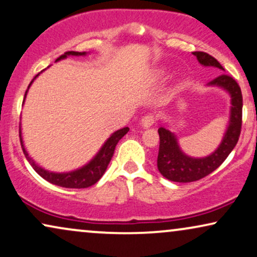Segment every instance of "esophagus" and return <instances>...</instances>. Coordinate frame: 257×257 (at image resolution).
Masks as SVG:
<instances>
[{
	"label": "esophagus",
	"instance_id": "esophagus-1",
	"mask_svg": "<svg viewBox=\"0 0 257 257\" xmlns=\"http://www.w3.org/2000/svg\"><path fill=\"white\" fill-rule=\"evenodd\" d=\"M155 121H156V116L153 115V114H146L144 118L142 119V126L143 127H145V128H148V127H151V126L155 124Z\"/></svg>",
	"mask_w": 257,
	"mask_h": 257
}]
</instances>
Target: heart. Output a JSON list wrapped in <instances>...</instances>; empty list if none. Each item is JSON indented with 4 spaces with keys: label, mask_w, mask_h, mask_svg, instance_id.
<instances>
[{
    "label": "heart",
    "mask_w": 257,
    "mask_h": 257,
    "mask_svg": "<svg viewBox=\"0 0 257 257\" xmlns=\"http://www.w3.org/2000/svg\"><path fill=\"white\" fill-rule=\"evenodd\" d=\"M165 75V71H158V73H157V78H163V76Z\"/></svg>",
    "instance_id": "heart-1"
}]
</instances>
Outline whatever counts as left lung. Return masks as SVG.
Returning <instances> with one entry per match:
<instances>
[{
	"label": "left lung",
	"instance_id": "1",
	"mask_svg": "<svg viewBox=\"0 0 257 257\" xmlns=\"http://www.w3.org/2000/svg\"><path fill=\"white\" fill-rule=\"evenodd\" d=\"M198 62L205 67H216L224 71L222 65L215 58L204 52L192 53ZM208 86H216L223 88L230 94L231 107L228 128L224 133L221 144L211 155L203 158H194L185 155L178 145L177 137L168 127L163 126L158 128L159 152L157 166L159 172L166 179L178 183H189L202 179L209 173L215 171L237 144L242 126V92L235 79L222 73L217 78L208 82Z\"/></svg>",
	"mask_w": 257,
	"mask_h": 257
}]
</instances>
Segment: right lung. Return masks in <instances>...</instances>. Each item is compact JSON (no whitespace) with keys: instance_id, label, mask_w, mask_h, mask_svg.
Returning <instances> with one entry per match:
<instances>
[{"instance_id":"add662e5","label":"right lung","mask_w":257,"mask_h":257,"mask_svg":"<svg viewBox=\"0 0 257 257\" xmlns=\"http://www.w3.org/2000/svg\"><path fill=\"white\" fill-rule=\"evenodd\" d=\"M69 55H74V56L86 55V52H73V51L66 52L65 54L56 59V61L66 59ZM38 76L39 74L35 75V78L32 80V82L28 86V89L33 84V81H34ZM28 89L26 91L25 99H26ZM23 102H25V100H23ZM128 130H130L128 127H124L121 130H118V131H115L114 133H112L111 137H109L107 141L104 143V145L101 146V149L99 150V152L96 153L94 157H93V159H91V161H89L86 165L82 166V168L76 169L74 171H69V172H52V171H48V170H45L40 165L36 164V163L31 158V156L28 155L25 145H23L21 127H20V142H21L23 153H25L27 161L31 163L33 169H34L43 179H46L47 182L52 183V184L62 186V188L82 189V188H88V186H92L93 184H95V183L102 177V175L105 173L106 169H107L108 163L111 162L116 144H118V142L128 132Z\"/></svg>"}]
</instances>
